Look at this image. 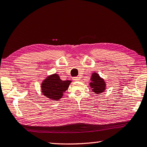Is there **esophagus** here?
Here are the masks:
<instances>
[{
  "label": "esophagus",
  "instance_id": "esophagus-1",
  "mask_svg": "<svg viewBox=\"0 0 147 147\" xmlns=\"http://www.w3.org/2000/svg\"><path fill=\"white\" fill-rule=\"evenodd\" d=\"M73 80H74V81H75V82H78V81H79V80H80V78H79V77H74V78H73Z\"/></svg>",
  "mask_w": 147,
  "mask_h": 147
}]
</instances>
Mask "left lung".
<instances>
[{
    "instance_id": "1",
    "label": "left lung",
    "mask_w": 147,
    "mask_h": 147,
    "mask_svg": "<svg viewBox=\"0 0 147 147\" xmlns=\"http://www.w3.org/2000/svg\"><path fill=\"white\" fill-rule=\"evenodd\" d=\"M90 85L92 88V91L96 94H100L105 90V83L98 74L96 72L92 74Z\"/></svg>"
}]
</instances>
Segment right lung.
I'll use <instances>...</instances> for the list:
<instances>
[{
  "instance_id": "add662e5",
  "label": "right lung",
  "mask_w": 147,
  "mask_h": 147,
  "mask_svg": "<svg viewBox=\"0 0 147 147\" xmlns=\"http://www.w3.org/2000/svg\"><path fill=\"white\" fill-rule=\"evenodd\" d=\"M70 83V80H61L56 74H53L43 81L41 85L42 92L50 100H58L67 90Z\"/></svg>"
}]
</instances>
